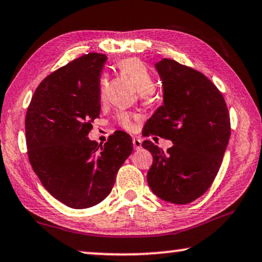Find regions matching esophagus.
I'll return each instance as SVG.
<instances>
[{
    "instance_id": "esophagus-1",
    "label": "esophagus",
    "mask_w": 262,
    "mask_h": 262,
    "mask_svg": "<svg viewBox=\"0 0 262 262\" xmlns=\"http://www.w3.org/2000/svg\"><path fill=\"white\" fill-rule=\"evenodd\" d=\"M132 143H134L135 150H139L140 147H142V139H140L139 137H134V139H132Z\"/></svg>"
}]
</instances>
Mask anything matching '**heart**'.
<instances>
[{
  "mask_svg": "<svg viewBox=\"0 0 262 262\" xmlns=\"http://www.w3.org/2000/svg\"><path fill=\"white\" fill-rule=\"evenodd\" d=\"M118 70L122 72L125 77L131 80L132 84L135 85L136 89L138 90L140 99L146 101H152L155 98V79L154 75L151 74L149 68L146 67L142 60L137 58H128L124 59L118 62ZM106 85H107V79L101 78L100 80V97H104ZM138 119V117L134 113L126 111H119L116 115V123L120 127L126 131L135 130V122Z\"/></svg>",
  "mask_w": 262,
  "mask_h": 262,
  "instance_id": "heart-1",
  "label": "heart"
}]
</instances>
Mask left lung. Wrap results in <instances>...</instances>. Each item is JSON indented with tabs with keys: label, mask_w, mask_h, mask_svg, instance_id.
I'll use <instances>...</instances> for the list:
<instances>
[{
	"label": "left lung",
	"mask_w": 262,
	"mask_h": 262,
	"mask_svg": "<svg viewBox=\"0 0 262 262\" xmlns=\"http://www.w3.org/2000/svg\"><path fill=\"white\" fill-rule=\"evenodd\" d=\"M164 90V104L147 120L143 136L170 139L164 151L144 140L154 157L147 183L159 199L187 204L213 184L230 137L225 98L206 75L171 59L156 63Z\"/></svg>",
	"instance_id": "left-lung-1"
}]
</instances>
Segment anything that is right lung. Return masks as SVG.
<instances>
[{"instance_id": "add662e5", "label": "right lung", "mask_w": 262, "mask_h": 262, "mask_svg": "<svg viewBox=\"0 0 262 262\" xmlns=\"http://www.w3.org/2000/svg\"><path fill=\"white\" fill-rule=\"evenodd\" d=\"M107 56L89 53L43 79L26 113L30 165L47 191L74 209L105 200L134 149L116 131L104 145L87 138L100 113V74Z\"/></svg>"}]
</instances>
